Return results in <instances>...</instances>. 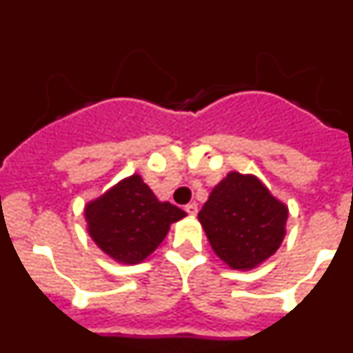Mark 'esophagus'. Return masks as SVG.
<instances>
[{"label":"esophagus","instance_id":"esophagus-1","mask_svg":"<svg viewBox=\"0 0 353 353\" xmlns=\"http://www.w3.org/2000/svg\"><path fill=\"white\" fill-rule=\"evenodd\" d=\"M185 212L189 215H196V214H198V205H196V203L185 205Z\"/></svg>","mask_w":353,"mask_h":353}]
</instances>
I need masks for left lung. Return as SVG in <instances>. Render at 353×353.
<instances>
[{"instance_id":"obj_1","label":"left lung","mask_w":353,"mask_h":353,"mask_svg":"<svg viewBox=\"0 0 353 353\" xmlns=\"http://www.w3.org/2000/svg\"><path fill=\"white\" fill-rule=\"evenodd\" d=\"M198 219L228 267L251 270L283 244L288 207L254 174L232 171L212 189Z\"/></svg>"}]
</instances>
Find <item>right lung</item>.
Listing matches in <instances>:
<instances>
[{"instance_id":"1","label":"right lung","mask_w":353,"mask_h":353,"mask_svg":"<svg viewBox=\"0 0 353 353\" xmlns=\"http://www.w3.org/2000/svg\"><path fill=\"white\" fill-rule=\"evenodd\" d=\"M185 215L170 201H159L139 174L120 180L84 207L86 230L93 242L109 258L125 265L148 258L171 224Z\"/></svg>"}]
</instances>
